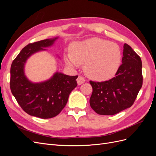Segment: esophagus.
<instances>
[{"instance_id": "obj_1", "label": "esophagus", "mask_w": 156, "mask_h": 156, "mask_svg": "<svg viewBox=\"0 0 156 156\" xmlns=\"http://www.w3.org/2000/svg\"><path fill=\"white\" fill-rule=\"evenodd\" d=\"M77 84H79V85H81V84H82L83 83H84V81H85V79H84L83 76L79 75V76L77 79Z\"/></svg>"}]
</instances>
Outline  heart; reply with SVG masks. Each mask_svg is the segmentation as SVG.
Instances as JSON below:
<instances>
[{
	"label": "heart",
	"instance_id": "b5f03b06",
	"mask_svg": "<svg viewBox=\"0 0 156 156\" xmlns=\"http://www.w3.org/2000/svg\"><path fill=\"white\" fill-rule=\"evenodd\" d=\"M70 52L64 55L68 66L78 67L79 64H84L88 76L100 81L114 76L122 59L119 45L98 37L75 42L71 47Z\"/></svg>",
	"mask_w": 156,
	"mask_h": 156
}]
</instances>
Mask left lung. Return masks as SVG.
I'll list each match as a JSON object with an SVG mask.
<instances>
[{"instance_id":"left-lung-1","label":"left lung","mask_w":156,"mask_h":156,"mask_svg":"<svg viewBox=\"0 0 156 156\" xmlns=\"http://www.w3.org/2000/svg\"><path fill=\"white\" fill-rule=\"evenodd\" d=\"M122 62L116 76L108 81H90L92 87L90 105L99 115H113L131 107L142 87V61L127 44Z\"/></svg>"}]
</instances>
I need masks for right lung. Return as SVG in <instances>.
Segmentation results:
<instances>
[{"mask_svg":"<svg viewBox=\"0 0 156 156\" xmlns=\"http://www.w3.org/2000/svg\"><path fill=\"white\" fill-rule=\"evenodd\" d=\"M56 37L30 43L13 60L10 68L12 93L22 109L29 115L46 119L58 115L66 105L69 94L77 86L78 75L56 73L49 81L32 83L24 74L27 59L54 43Z\"/></svg>","mask_w":156,"mask_h":156,"instance_id":"obj_1","label":"right lung"}]
</instances>
